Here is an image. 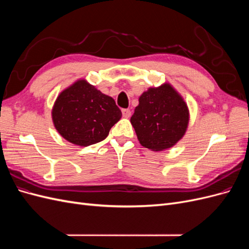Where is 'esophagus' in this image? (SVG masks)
<instances>
[{
	"label": "esophagus",
	"mask_w": 249,
	"mask_h": 249,
	"mask_svg": "<svg viewBox=\"0 0 249 249\" xmlns=\"http://www.w3.org/2000/svg\"><path fill=\"white\" fill-rule=\"evenodd\" d=\"M123 115L125 118H129L131 116V110H129V109H123Z\"/></svg>",
	"instance_id": "34e87169"
}]
</instances>
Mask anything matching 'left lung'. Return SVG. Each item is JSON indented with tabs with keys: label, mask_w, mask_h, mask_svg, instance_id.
<instances>
[{
	"label": "left lung",
	"mask_w": 249,
	"mask_h": 249,
	"mask_svg": "<svg viewBox=\"0 0 249 249\" xmlns=\"http://www.w3.org/2000/svg\"><path fill=\"white\" fill-rule=\"evenodd\" d=\"M131 124L140 144L158 152L172 147L183 138L189 124V110L177 90L164 83L140 95Z\"/></svg>",
	"instance_id": "8db88e82"
}]
</instances>
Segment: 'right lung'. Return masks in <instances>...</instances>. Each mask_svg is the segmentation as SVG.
Wrapping results in <instances>:
<instances>
[{
  "instance_id": "obj_1",
  "label": "right lung",
  "mask_w": 249,
  "mask_h": 249,
  "mask_svg": "<svg viewBox=\"0 0 249 249\" xmlns=\"http://www.w3.org/2000/svg\"><path fill=\"white\" fill-rule=\"evenodd\" d=\"M122 115L115 101L86 80H78L64 89L52 110L53 123L58 133L80 146L106 139Z\"/></svg>"
}]
</instances>
